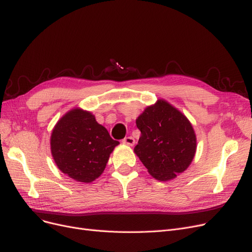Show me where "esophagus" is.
I'll list each match as a JSON object with an SVG mask.
<instances>
[{
	"label": "esophagus",
	"mask_w": 252,
	"mask_h": 252,
	"mask_svg": "<svg viewBox=\"0 0 252 252\" xmlns=\"http://www.w3.org/2000/svg\"><path fill=\"white\" fill-rule=\"evenodd\" d=\"M123 143L128 145V146H133V145L135 144V140L132 138V136H127V138H125L123 140Z\"/></svg>",
	"instance_id": "34e87169"
}]
</instances>
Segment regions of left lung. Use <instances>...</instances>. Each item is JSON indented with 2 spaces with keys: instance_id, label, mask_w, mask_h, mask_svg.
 <instances>
[{
  "instance_id": "8db88e82",
  "label": "left lung",
  "mask_w": 252,
  "mask_h": 252,
  "mask_svg": "<svg viewBox=\"0 0 252 252\" xmlns=\"http://www.w3.org/2000/svg\"><path fill=\"white\" fill-rule=\"evenodd\" d=\"M135 123L141 136L133 151L152 178L167 182L188 168L196 152V134L184 113L158 98Z\"/></svg>"
}]
</instances>
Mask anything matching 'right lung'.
Instances as JSON below:
<instances>
[{
    "label": "right lung",
    "mask_w": 252,
    "mask_h": 252,
    "mask_svg": "<svg viewBox=\"0 0 252 252\" xmlns=\"http://www.w3.org/2000/svg\"><path fill=\"white\" fill-rule=\"evenodd\" d=\"M119 144L97 123L93 112L80 107L67 111L50 135L51 155L58 168L86 184L104 172L111 152Z\"/></svg>",
    "instance_id": "1"
}]
</instances>
